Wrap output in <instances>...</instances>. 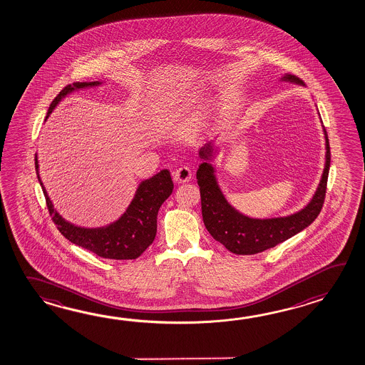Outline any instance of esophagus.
Returning a JSON list of instances; mask_svg holds the SVG:
<instances>
[{
	"label": "esophagus",
	"instance_id": "1",
	"mask_svg": "<svg viewBox=\"0 0 365 365\" xmlns=\"http://www.w3.org/2000/svg\"><path fill=\"white\" fill-rule=\"evenodd\" d=\"M173 178L178 183H186L190 179L192 178V170L187 165H183L173 173Z\"/></svg>",
	"mask_w": 365,
	"mask_h": 365
}]
</instances>
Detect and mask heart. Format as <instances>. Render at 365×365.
<instances>
[{
    "label": "heart",
    "mask_w": 365,
    "mask_h": 365,
    "mask_svg": "<svg viewBox=\"0 0 365 365\" xmlns=\"http://www.w3.org/2000/svg\"><path fill=\"white\" fill-rule=\"evenodd\" d=\"M169 120H170L169 115L161 114V115H158V118H157V123H158V126H166V123H168Z\"/></svg>",
    "instance_id": "b5f03b06"
}]
</instances>
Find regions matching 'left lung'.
<instances>
[{
  "label": "left lung",
  "instance_id": "obj_1",
  "mask_svg": "<svg viewBox=\"0 0 365 365\" xmlns=\"http://www.w3.org/2000/svg\"><path fill=\"white\" fill-rule=\"evenodd\" d=\"M281 79L284 82L303 84L295 75L286 74ZM324 133L327 145L325 168L312 200L294 215L265 220L250 218L231 207L217 183L215 174L216 170L213 165L209 163L216 157L213 143H207L204 147H201L199 156L204 160V163L197 169L196 179L200 187L202 221L209 234L230 252L235 255H255L273 248L308 227L320 215L327 194L330 147L325 128Z\"/></svg>",
  "mask_w": 365,
  "mask_h": 365
}]
</instances>
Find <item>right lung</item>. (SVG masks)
Returning a JSON list of instances; mask_svg holds the SVG:
<instances>
[{"mask_svg": "<svg viewBox=\"0 0 365 365\" xmlns=\"http://www.w3.org/2000/svg\"><path fill=\"white\" fill-rule=\"evenodd\" d=\"M100 84V82L74 83L73 86L68 84L53 100L46 117H49L53 109L68 93L87 87H96ZM35 166L53 222L57 225L61 234L71 243L96 253L97 256L104 259L134 260L155 240L158 209L170 196L174 188L170 171L168 169L157 173L152 178L143 180L136 190L131 204L117 221L109 223L108 226L90 229L67 222L65 218L60 216V213L53 207L52 201L46 194V190L38 175V157L35 160Z\"/></svg>", "mask_w": 365, "mask_h": 365, "instance_id": "right-lung-1", "label": "right lung"}]
</instances>
